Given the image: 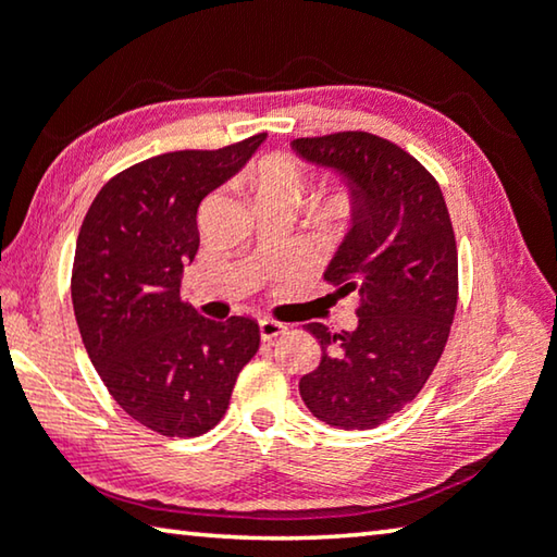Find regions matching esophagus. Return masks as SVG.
Listing matches in <instances>:
<instances>
[{"label":"esophagus","instance_id":"obj_1","mask_svg":"<svg viewBox=\"0 0 557 557\" xmlns=\"http://www.w3.org/2000/svg\"><path fill=\"white\" fill-rule=\"evenodd\" d=\"M258 324H260V337H262V342H272L275 337H280V334H285V330H287L285 324L275 322V320H268V317H264V320H260Z\"/></svg>","mask_w":557,"mask_h":557}]
</instances>
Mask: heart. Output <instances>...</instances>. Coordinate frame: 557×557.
Listing matches in <instances>:
<instances>
[{
    "label": "heart",
    "mask_w": 557,
    "mask_h": 557,
    "mask_svg": "<svg viewBox=\"0 0 557 557\" xmlns=\"http://www.w3.org/2000/svg\"><path fill=\"white\" fill-rule=\"evenodd\" d=\"M243 181L247 188L255 193V198H277L297 202L302 200L307 188V175L295 158L285 153H264L252 165H247L243 173ZM359 215V198L349 185H339L326 193L322 200H317L312 210L314 223L322 231L342 233L355 223Z\"/></svg>",
    "instance_id": "1"
}]
</instances>
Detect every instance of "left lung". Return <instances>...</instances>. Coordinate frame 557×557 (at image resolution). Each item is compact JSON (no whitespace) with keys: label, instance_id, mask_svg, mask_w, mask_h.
<instances>
[{"label":"left lung","instance_id":"8db88e82","mask_svg":"<svg viewBox=\"0 0 557 557\" xmlns=\"http://www.w3.org/2000/svg\"><path fill=\"white\" fill-rule=\"evenodd\" d=\"M307 163L357 193L359 215L326 264L337 295H355L359 324L334 334L307 324L322 347L299 394L337 429H374L406 404L444 355L458 299V252L438 183L417 158L364 131L295 138Z\"/></svg>","mask_w":557,"mask_h":557}]
</instances>
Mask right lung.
<instances>
[{
    "label": "right lung",
    "mask_w": 557,
    "mask_h": 557,
    "mask_svg": "<svg viewBox=\"0 0 557 557\" xmlns=\"http://www.w3.org/2000/svg\"><path fill=\"white\" fill-rule=\"evenodd\" d=\"M262 140L131 165L103 185L78 231L72 302L88 359L121 409L161 436L213 429L260 347L250 317L215 322L183 302L181 275L200 245V200Z\"/></svg>",
    "instance_id": "add662e5"
}]
</instances>
